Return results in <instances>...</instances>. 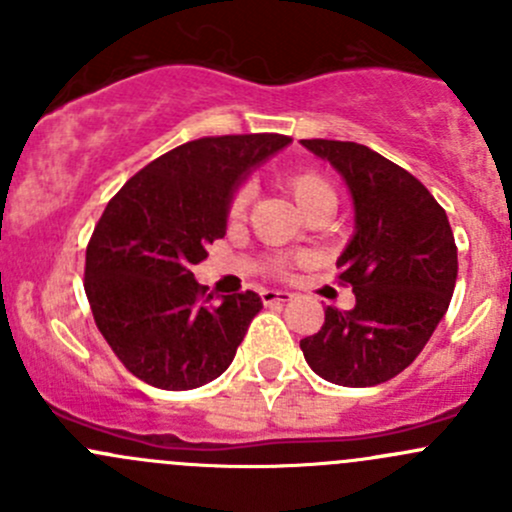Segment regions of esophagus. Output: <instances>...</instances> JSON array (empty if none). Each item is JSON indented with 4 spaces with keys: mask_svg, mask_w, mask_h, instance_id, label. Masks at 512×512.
Masks as SVG:
<instances>
[{
    "mask_svg": "<svg viewBox=\"0 0 512 512\" xmlns=\"http://www.w3.org/2000/svg\"><path fill=\"white\" fill-rule=\"evenodd\" d=\"M260 297L265 304H285L292 299V292H285V289H262Z\"/></svg>",
    "mask_w": 512,
    "mask_h": 512,
    "instance_id": "34e87169",
    "label": "esophagus"
}]
</instances>
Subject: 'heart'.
<instances>
[{"label": "heart", "mask_w": 512, "mask_h": 512, "mask_svg": "<svg viewBox=\"0 0 512 512\" xmlns=\"http://www.w3.org/2000/svg\"><path fill=\"white\" fill-rule=\"evenodd\" d=\"M285 188H287V193L294 198V203L302 208V213L304 210L312 208L314 203H319V200H334L332 185H329V180L324 178L322 173H317V170H299V173L287 175ZM245 208H247V190L245 188L232 190V195L227 198V208H225L227 220H230V223L242 220ZM272 270L280 272L282 275V272L289 270V262L282 260V257H277V260H272Z\"/></svg>", "instance_id": "obj_1"}]
</instances>
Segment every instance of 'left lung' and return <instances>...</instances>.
<instances>
[{"mask_svg":"<svg viewBox=\"0 0 512 512\" xmlns=\"http://www.w3.org/2000/svg\"><path fill=\"white\" fill-rule=\"evenodd\" d=\"M347 180L356 232L337 260L352 285L349 312L327 307L317 334L299 342L314 374L339 386L394 379L421 354L451 304L458 250L446 210L409 170L352 141L309 138Z\"/></svg>","mask_w":512,"mask_h":512,"instance_id":"1","label":"left lung"}]
</instances>
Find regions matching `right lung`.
Wrapping results in <instances>:
<instances>
[{
  "mask_svg": "<svg viewBox=\"0 0 512 512\" xmlns=\"http://www.w3.org/2000/svg\"><path fill=\"white\" fill-rule=\"evenodd\" d=\"M292 143L280 133L208 136L138 170L86 247L84 289L98 332L146 384L188 391L218 379L262 309L255 292L205 294L193 265L225 235L227 198Z\"/></svg>",
  "mask_w": 512,
  "mask_h": 512,
  "instance_id": "obj_1",
  "label": "right lung"
}]
</instances>
